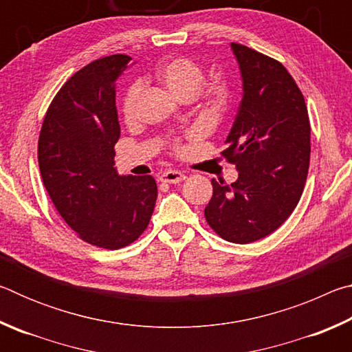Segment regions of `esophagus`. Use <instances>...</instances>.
I'll use <instances>...</instances> for the list:
<instances>
[{"label": "esophagus", "instance_id": "1", "mask_svg": "<svg viewBox=\"0 0 352 352\" xmlns=\"http://www.w3.org/2000/svg\"><path fill=\"white\" fill-rule=\"evenodd\" d=\"M160 180H162L163 183L177 184L183 180H186V175H184L183 172H178V170H168V172H164V174H162Z\"/></svg>", "mask_w": 352, "mask_h": 352}]
</instances>
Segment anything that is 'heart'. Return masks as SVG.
Wrapping results in <instances>:
<instances>
[{
  "mask_svg": "<svg viewBox=\"0 0 352 352\" xmlns=\"http://www.w3.org/2000/svg\"><path fill=\"white\" fill-rule=\"evenodd\" d=\"M152 77L155 82L163 85L177 99L188 100L192 99L199 93L201 83L205 79V73L197 62L188 57H174L160 62L155 67ZM140 88L136 83L127 87L121 99V115L127 122L133 121L136 113V100H138ZM206 107L212 111L222 109L226 100V87L223 82H211L201 90Z\"/></svg>",
  "mask_w": 352,
  "mask_h": 352,
  "instance_id": "heart-1",
  "label": "heart"
}]
</instances>
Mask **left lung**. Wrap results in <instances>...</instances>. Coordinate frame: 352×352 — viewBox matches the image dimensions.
<instances>
[{"label":"left lung","mask_w":352,"mask_h":352,"mask_svg":"<svg viewBox=\"0 0 352 352\" xmlns=\"http://www.w3.org/2000/svg\"><path fill=\"white\" fill-rule=\"evenodd\" d=\"M242 76V100L222 152L239 172L225 184L212 178L208 225L234 243L259 241L295 210L311 160V124L302 93L272 57L231 43Z\"/></svg>","instance_id":"left-lung-1"}]
</instances>
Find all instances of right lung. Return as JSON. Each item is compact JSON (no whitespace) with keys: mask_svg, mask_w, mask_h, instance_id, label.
<instances>
[{"mask_svg":"<svg viewBox=\"0 0 352 352\" xmlns=\"http://www.w3.org/2000/svg\"><path fill=\"white\" fill-rule=\"evenodd\" d=\"M132 57L98 58L69 77L46 111L38 166L52 204L82 241L107 250L135 242L151 222L152 175H119L116 80Z\"/></svg>","mask_w":352,"mask_h":352,"instance_id":"right-lung-1","label":"right lung"}]
</instances>
